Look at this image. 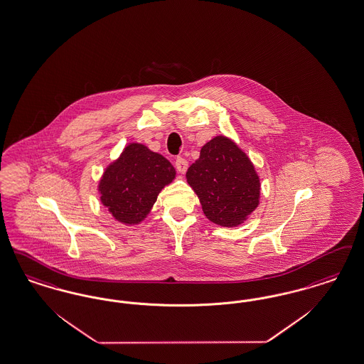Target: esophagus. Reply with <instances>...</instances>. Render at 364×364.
Returning a JSON list of instances; mask_svg holds the SVG:
<instances>
[{
	"mask_svg": "<svg viewBox=\"0 0 364 364\" xmlns=\"http://www.w3.org/2000/svg\"><path fill=\"white\" fill-rule=\"evenodd\" d=\"M175 166L180 173H184L188 168V162H187V160H184L183 157H177L175 161Z\"/></svg>",
	"mask_w": 364,
	"mask_h": 364,
	"instance_id": "34e87169",
	"label": "esophagus"
}]
</instances>
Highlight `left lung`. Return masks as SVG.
Instances as JSON below:
<instances>
[{"mask_svg": "<svg viewBox=\"0 0 364 364\" xmlns=\"http://www.w3.org/2000/svg\"><path fill=\"white\" fill-rule=\"evenodd\" d=\"M187 181L200 199L205 217L220 226L244 223L259 205L260 180L255 166L222 135L202 147L200 157L187 171Z\"/></svg>", "mask_w": 364, "mask_h": 364, "instance_id": "left-lung-1", "label": "left lung"}]
</instances>
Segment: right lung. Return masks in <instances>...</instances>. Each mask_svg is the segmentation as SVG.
<instances>
[{
  "label": "right lung",
  "instance_id": "right-lung-1",
  "mask_svg": "<svg viewBox=\"0 0 364 364\" xmlns=\"http://www.w3.org/2000/svg\"><path fill=\"white\" fill-rule=\"evenodd\" d=\"M175 176V168L165 157L141 144H131L104 172L99 186L102 203L119 222L139 223Z\"/></svg>",
  "mask_w": 364,
  "mask_h": 364
}]
</instances>
